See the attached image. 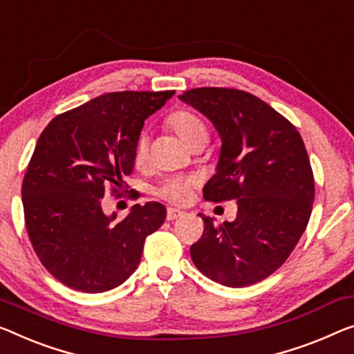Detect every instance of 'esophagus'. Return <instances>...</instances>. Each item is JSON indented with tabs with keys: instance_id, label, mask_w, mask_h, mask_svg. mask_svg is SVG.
<instances>
[{
	"instance_id": "obj_1",
	"label": "esophagus",
	"mask_w": 354,
	"mask_h": 354,
	"mask_svg": "<svg viewBox=\"0 0 354 354\" xmlns=\"http://www.w3.org/2000/svg\"><path fill=\"white\" fill-rule=\"evenodd\" d=\"M184 213L181 209H178V208H168L167 209V221H175V219H178V218H181Z\"/></svg>"
}]
</instances>
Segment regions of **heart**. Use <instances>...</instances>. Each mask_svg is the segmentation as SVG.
<instances>
[{"label":"heart","mask_w":354,"mask_h":354,"mask_svg":"<svg viewBox=\"0 0 354 354\" xmlns=\"http://www.w3.org/2000/svg\"><path fill=\"white\" fill-rule=\"evenodd\" d=\"M167 125L175 131L178 138L187 147L198 143V141H205V143H207L208 140L207 125H205L203 120L200 119V115L189 109H178L175 113H171L167 119ZM147 152H149V149H147L146 135H140L138 140H136L133 152V159L136 165H145L147 160ZM194 184L195 181L192 178H170L157 189V195L168 200V202L184 203L189 197V192H191Z\"/></svg>","instance_id":"b5f03b06"}]
</instances>
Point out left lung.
<instances>
[{
	"instance_id": "1",
	"label": "left lung",
	"mask_w": 354,
	"mask_h": 354,
	"mask_svg": "<svg viewBox=\"0 0 354 354\" xmlns=\"http://www.w3.org/2000/svg\"><path fill=\"white\" fill-rule=\"evenodd\" d=\"M179 100L207 115L223 141L205 200L239 207L235 221L219 225L198 214L205 230L191 246L195 267L229 288L262 281L288 259L312 214L315 179L302 136L245 91L200 87Z\"/></svg>"
}]
</instances>
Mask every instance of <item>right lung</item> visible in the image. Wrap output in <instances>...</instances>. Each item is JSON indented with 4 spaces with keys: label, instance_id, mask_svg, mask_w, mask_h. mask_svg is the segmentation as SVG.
<instances>
[{
    "label": "right lung",
    "instance_id": "obj_1",
    "mask_svg": "<svg viewBox=\"0 0 354 354\" xmlns=\"http://www.w3.org/2000/svg\"><path fill=\"white\" fill-rule=\"evenodd\" d=\"M175 91L104 93L59 114L42 131L22 183L25 225L52 277L82 292H104L138 267L145 240L165 221L159 202L127 218L103 213L104 187L120 195L133 170L145 120Z\"/></svg>",
    "mask_w": 354,
    "mask_h": 354
}]
</instances>
